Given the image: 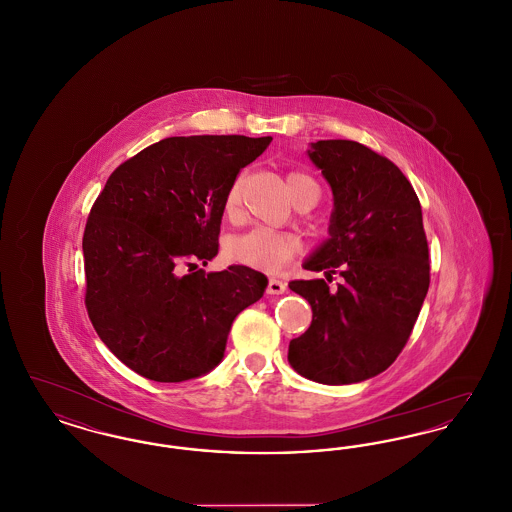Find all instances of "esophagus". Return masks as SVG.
Segmentation results:
<instances>
[{
  "instance_id": "1",
  "label": "esophagus",
  "mask_w": 512,
  "mask_h": 512,
  "mask_svg": "<svg viewBox=\"0 0 512 512\" xmlns=\"http://www.w3.org/2000/svg\"><path fill=\"white\" fill-rule=\"evenodd\" d=\"M286 292V284L282 280H276V278H270L267 284L268 295H280V293Z\"/></svg>"
}]
</instances>
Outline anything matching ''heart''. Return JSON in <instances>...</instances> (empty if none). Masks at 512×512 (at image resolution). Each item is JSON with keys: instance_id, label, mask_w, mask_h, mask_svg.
<instances>
[{"instance_id": "heart-1", "label": "heart", "mask_w": 512, "mask_h": 512, "mask_svg": "<svg viewBox=\"0 0 512 512\" xmlns=\"http://www.w3.org/2000/svg\"><path fill=\"white\" fill-rule=\"evenodd\" d=\"M288 190L293 201L305 195H318V184L305 172L292 171L288 174ZM240 192H242V178H236L224 197L226 213H236L240 205ZM297 253V242L292 236L268 230V228H253L242 236H236L226 245V255L230 261L244 265V267L257 268L265 272H276L284 267L293 255Z\"/></svg>"}]
</instances>
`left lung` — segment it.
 I'll use <instances>...</instances> for the list:
<instances>
[{
	"label": "left lung",
	"mask_w": 512,
	"mask_h": 512,
	"mask_svg": "<svg viewBox=\"0 0 512 512\" xmlns=\"http://www.w3.org/2000/svg\"><path fill=\"white\" fill-rule=\"evenodd\" d=\"M332 188L330 238L303 263L340 272L338 290L322 280H293L313 322L290 341L288 361L301 376L343 386L368 380L397 359L430 286L420 201L390 159L351 140H318L307 151ZM330 282V280H328Z\"/></svg>",
	"instance_id": "8db88e82"
}]
</instances>
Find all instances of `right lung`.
I'll return each instance as SVG.
<instances>
[{"instance_id":"right-lung-1","label":"right lung","mask_w":512,"mask_h":512,"mask_svg":"<svg viewBox=\"0 0 512 512\" xmlns=\"http://www.w3.org/2000/svg\"><path fill=\"white\" fill-rule=\"evenodd\" d=\"M270 140L165 138L124 161L98 195L82 238L86 309L101 341L140 376L207 374L234 318L263 297V272L194 268L219 253L226 192Z\"/></svg>"}]
</instances>
